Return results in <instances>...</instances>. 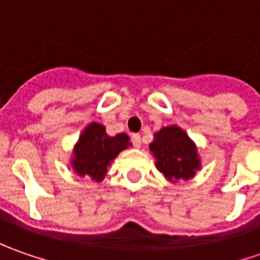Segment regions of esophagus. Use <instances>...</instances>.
Returning a JSON list of instances; mask_svg holds the SVG:
<instances>
[{
	"label": "esophagus",
	"mask_w": 260,
	"mask_h": 260,
	"mask_svg": "<svg viewBox=\"0 0 260 260\" xmlns=\"http://www.w3.org/2000/svg\"><path fill=\"white\" fill-rule=\"evenodd\" d=\"M132 142H133V145H135L136 147H140V145H142V142H140V135H137V133L132 135Z\"/></svg>",
	"instance_id": "1"
}]
</instances>
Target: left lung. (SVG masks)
Returning a JSON list of instances; mask_svg holds the SVG:
<instances>
[{"label":"left lung","mask_w":260,"mask_h":260,"mask_svg":"<svg viewBox=\"0 0 260 260\" xmlns=\"http://www.w3.org/2000/svg\"><path fill=\"white\" fill-rule=\"evenodd\" d=\"M149 147L156 157V168L169 181L189 179L200 169L194 142L178 125L160 128Z\"/></svg>","instance_id":"left-lung-1"}]
</instances>
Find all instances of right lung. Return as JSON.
I'll return each mask as SVG.
<instances>
[{
	"instance_id": "1",
	"label": "right lung",
	"mask_w": 260,
	"mask_h": 260,
	"mask_svg": "<svg viewBox=\"0 0 260 260\" xmlns=\"http://www.w3.org/2000/svg\"><path fill=\"white\" fill-rule=\"evenodd\" d=\"M127 146H130L127 135L121 133L111 137L105 133L104 125L91 123L76 143L72 168L79 176H89L100 182L107 174V166Z\"/></svg>"
}]
</instances>
